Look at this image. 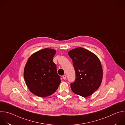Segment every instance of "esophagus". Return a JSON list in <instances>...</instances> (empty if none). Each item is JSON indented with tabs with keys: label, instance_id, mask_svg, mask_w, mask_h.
Masks as SVG:
<instances>
[{
	"label": "esophagus",
	"instance_id": "obj_1",
	"mask_svg": "<svg viewBox=\"0 0 125 125\" xmlns=\"http://www.w3.org/2000/svg\"><path fill=\"white\" fill-rule=\"evenodd\" d=\"M66 75H64L63 76V79H64V80H66Z\"/></svg>",
	"mask_w": 125,
	"mask_h": 125
}]
</instances>
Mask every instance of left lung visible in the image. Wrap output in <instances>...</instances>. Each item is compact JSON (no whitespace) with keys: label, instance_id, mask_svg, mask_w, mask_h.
<instances>
[{"label":"left lung","instance_id":"obj_1","mask_svg":"<svg viewBox=\"0 0 125 125\" xmlns=\"http://www.w3.org/2000/svg\"><path fill=\"white\" fill-rule=\"evenodd\" d=\"M75 70V82L71 83V90L83 97L92 95L100 86L103 77L102 68L94 53L82 47L69 51Z\"/></svg>","mask_w":125,"mask_h":125}]
</instances>
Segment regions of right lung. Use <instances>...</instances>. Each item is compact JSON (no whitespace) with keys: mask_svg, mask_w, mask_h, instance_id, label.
I'll return each mask as SVG.
<instances>
[{"mask_svg":"<svg viewBox=\"0 0 125 125\" xmlns=\"http://www.w3.org/2000/svg\"><path fill=\"white\" fill-rule=\"evenodd\" d=\"M56 50L44 48L32 54L25 65L24 77L29 90L44 97L54 94L60 83L56 65L53 61Z\"/></svg>","mask_w":125,"mask_h":125,"instance_id":"right-lung-1","label":"right lung"}]
</instances>
